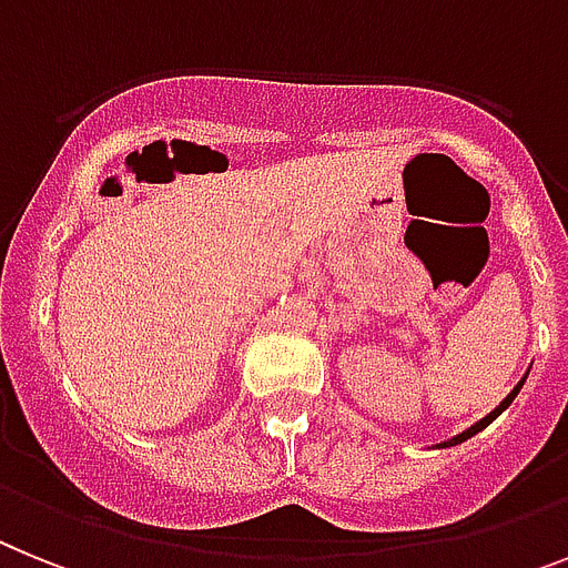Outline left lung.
Masks as SVG:
<instances>
[{
    "label": "left lung",
    "instance_id": "8db88e82",
    "mask_svg": "<svg viewBox=\"0 0 568 568\" xmlns=\"http://www.w3.org/2000/svg\"><path fill=\"white\" fill-rule=\"evenodd\" d=\"M526 377H528V372H526ZM526 377L519 379L517 386L510 388V395H508V397H505V400H503V403H499V406H496V409H494V412H487L485 418H481V420H476V424H473V426H467V429H464V433H458V435H453V438H447V442H442V444H438V447H442V449H444V447H456V444L467 442V438H473V435H476V433H481V429H485V426H490V424H494V420H496V418H499V415H503V412H505V409H508L510 403H514V397H517V395H519V388L526 386Z\"/></svg>",
    "mask_w": 568,
    "mask_h": 568
}]
</instances>
